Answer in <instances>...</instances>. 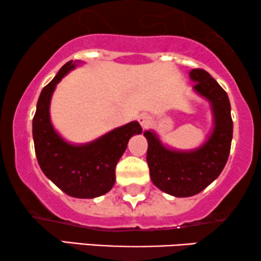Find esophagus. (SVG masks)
I'll return each instance as SVG.
<instances>
[{"label":"esophagus","mask_w":261,"mask_h":261,"mask_svg":"<svg viewBox=\"0 0 261 261\" xmlns=\"http://www.w3.org/2000/svg\"><path fill=\"white\" fill-rule=\"evenodd\" d=\"M138 123L141 124V126L143 128H148L150 126V124L153 123V119H151L150 115L148 114H142L138 117Z\"/></svg>","instance_id":"esophagus-1"}]
</instances>
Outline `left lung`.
<instances>
[{
    "label": "left lung",
    "instance_id": "left-lung-1",
    "mask_svg": "<svg viewBox=\"0 0 261 261\" xmlns=\"http://www.w3.org/2000/svg\"><path fill=\"white\" fill-rule=\"evenodd\" d=\"M193 89L210 102L213 114L212 134L202 146L193 150H174L161 143L154 131H146L147 163L150 179L164 193L176 197L196 195L222 172L232 140L231 107L225 90L208 72L190 71Z\"/></svg>",
    "mask_w": 261,
    "mask_h": 261
}]
</instances>
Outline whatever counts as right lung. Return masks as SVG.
I'll return each instance as SVG.
<instances>
[{
    "label": "right lung",
    "mask_w": 261,
    "mask_h": 261,
    "mask_svg": "<svg viewBox=\"0 0 261 261\" xmlns=\"http://www.w3.org/2000/svg\"><path fill=\"white\" fill-rule=\"evenodd\" d=\"M81 61H68L43 88L32 120L35 151L39 167L58 188L72 197L94 199L110 191L115 182V166L134 135L142 133L138 121L110 131L85 144L68 143L51 125L49 107L57 84Z\"/></svg>",
    "instance_id": "1"
}]
</instances>
